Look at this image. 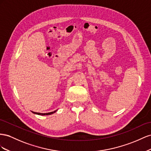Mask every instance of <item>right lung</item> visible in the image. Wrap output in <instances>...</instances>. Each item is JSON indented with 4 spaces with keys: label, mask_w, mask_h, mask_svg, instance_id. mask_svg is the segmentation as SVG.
I'll list each match as a JSON object with an SVG mask.
<instances>
[{
    "label": "right lung",
    "mask_w": 151,
    "mask_h": 151,
    "mask_svg": "<svg viewBox=\"0 0 151 151\" xmlns=\"http://www.w3.org/2000/svg\"><path fill=\"white\" fill-rule=\"evenodd\" d=\"M58 110H55L54 111H52V112H50V113H36V112H33V111H32L33 113L35 114H38V115H50V114H53L54 113H55Z\"/></svg>",
    "instance_id": "obj_1"
}]
</instances>
